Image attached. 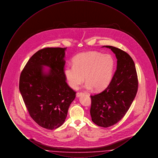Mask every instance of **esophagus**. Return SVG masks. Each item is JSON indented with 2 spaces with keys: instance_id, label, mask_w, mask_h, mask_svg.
Returning a JSON list of instances; mask_svg holds the SVG:
<instances>
[{
  "instance_id": "1",
  "label": "esophagus",
  "mask_w": 158,
  "mask_h": 158,
  "mask_svg": "<svg viewBox=\"0 0 158 158\" xmlns=\"http://www.w3.org/2000/svg\"><path fill=\"white\" fill-rule=\"evenodd\" d=\"M83 95V94L82 92H77L76 93V97H80L81 95Z\"/></svg>"
}]
</instances>
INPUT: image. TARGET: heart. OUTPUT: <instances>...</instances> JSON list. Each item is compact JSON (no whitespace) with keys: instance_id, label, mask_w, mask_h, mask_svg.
Here are the masks:
<instances>
[{"instance_id":"1","label":"heart","mask_w":158,"mask_h":158,"mask_svg":"<svg viewBox=\"0 0 158 158\" xmlns=\"http://www.w3.org/2000/svg\"><path fill=\"white\" fill-rule=\"evenodd\" d=\"M114 66V61L110 54L88 52L76 56L73 66H68L64 74L68 84L73 89H77L85 78L86 89L94 87L95 90H101L110 82Z\"/></svg>"}]
</instances>
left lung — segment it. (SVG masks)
<instances>
[{"mask_svg":"<svg viewBox=\"0 0 158 158\" xmlns=\"http://www.w3.org/2000/svg\"><path fill=\"white\" fill-rule=\"evenodd\" d=\"M115 54L117 70L108 87L91 95L92 121L98 126L108 127L120 121L135 98L138 79L135 64L130 55L120 48L105 45Z\"/></svg>","mask_w":158,"mask_h":158,"instance_id":"obj_1","label":"left lung"}]
</instances>
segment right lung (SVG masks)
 <instances>
[{"label":"right lung","mask_w":158,"mask_h":158,"mask_svg":"<svg viewBox=\"0 0 158 158\" xmlns=\"http://www.w3.org/2000/svg\"><path fill=\"white\" fill-rule=\"evenodd\" d=\"M66 48H45L38 51L20 76L19 91L31 118L48 130L56 129L64 123L75 98V92L66 82Z\"/></svg>","instance_id":"add662e5"}]
</instances>
